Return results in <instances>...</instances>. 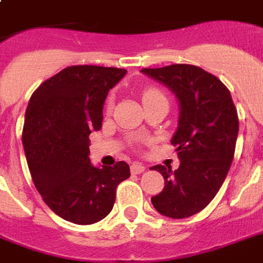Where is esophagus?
Returning <instances> with one entry per match:
<instances>
[{"mask_svg": "<svg viewBox=\"0 0 263 263\" xmlns=\"http://www.w3.org/2000/svg\"><path fill=\"white\" fill-rule=\"evenodd\" d=\"M144 171H146V166H144V165L138 164V162L131 165V172L134 173V175H140V173H143Z\"/></svg>", "mask_w": 263, "mask_h": 263, "instance_id": "obj_1", "label": "esophagus"}]
</instances>
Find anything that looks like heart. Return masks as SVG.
I'll return each instance as SVG.
<instances>
[{
	"label": "heart",
	"mask_w": 263,
	"mask_h": 263,
	"mask_svg": "<svg viewBox=\"0 0 263 263\" xmlns=\"http://www.w3.org/2000/svg\"><path fill=\"white\" fill-rule=\"evenodd\" d=\"M157 98H165V97L162 95V92H161V91L154 90V88L146 90L143 92V95H142V101H143V103L150 102V101H153V99H157ZM111 105H113V102H111V98H110L109 101H107V105H106L107 109H111Z\"/></svg>",
	"instance_id": "obj_1"
}]
</instances>
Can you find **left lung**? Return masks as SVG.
Returning <instances> with one entry per match:
<instances>
[{
	"instance_id": "8db88e82",
	"label": "left lung",
	"mask_w": 263,
	"mask_h": 263,
	"mask_svg": "<svg viewBox=\"0 0 263 263\" xmlns=\"http://www.w3.org/2000/svg\"><path fill=\"white\" fill-rule=\"evenodd\" d=\"M140 72L172 91L180 107L171 140L180 166H153L164 176L165 187L152 203L171 218L194 216L212 202L228 175L239 132L236 107L221 80L195 65L173 64Z\"/></svg>"
}]
</instances>
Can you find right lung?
I'll use <instances>...</instances> for the list:
<instances>
[{
	"label": "right lung",
	"mask_w": 263,
	"mask_h": 263,
	"mask_svg": "<svg viewBox=\"0 0 263 263\" xmlns=\"http://www.w3.org/2000/svg\"><path fill=\"white\" fill-rule=\"evenodd\" d=\"M125 73L97 65L68 67L43 82L27 106L23 147L32 181L45 203L73 224L105 218L116 188L131 175L124 161L94 166L88 157V136L102 127L107 92Z\"/></svg>",
	"instance_id": "1"
}]
</instances>
